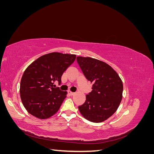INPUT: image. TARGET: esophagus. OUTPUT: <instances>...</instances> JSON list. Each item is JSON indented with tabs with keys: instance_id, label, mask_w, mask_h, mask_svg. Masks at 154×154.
<instances>
[{
	"instance_id": "1",
	"label": "esophagus",
	"mask_w": 154,
	"mask_h": 154,
	"mask_svg": "<svg viewBox=\"0 0 154 154\" xmlns=\"http://www.w3.org/2000/svg\"><path fill=\"white\" fill-rule=\"evenodd\" d=\"M68 93H69V94L70 95H71V96H72V95L74 94V92H71V91H69Z\"/></svg>"
}]
</instances>
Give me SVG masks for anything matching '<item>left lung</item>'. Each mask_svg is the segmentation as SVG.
Instances as JSON below:
<instances>
[{
	"instance_id": "left-lung-1",
	"label": "left lung",
	"mask_w": 154,
	"mask_h": 154,
	"mask_svg": "<svg viewBox=\"0 0 154 154\" xmlns=\"http://www.w3.org/2000/svg\"><path fill=\"white\" fill-rule=\"evenodd\" d=\"M76 60L87 80L93 83L92 91L78 109L90 122H103L114 114L122 101L123 82L118 73L103 62L82 57Z\"/></svg>"
}]
</instances>
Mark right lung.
<instances>
[{
	"mask_svg": "<svg viewBox=\"0 0 154 154\" xmlns=\"http://www.w3.org/2000/svg\"><path fill=\"white\" fill-rule=\"evenodd\" d=\"M75 54L51 53L42 56L27 67L20 86L21 100L27 112L39 119H47L59 110L67 92L53 87L61 83L64 71L74 62Z\"/></svg>",
	"mask_w": 154,
	"mask_h": 154,
	"instance_id": "obj_1",
	"label": "right lung"
}]
</instances>
